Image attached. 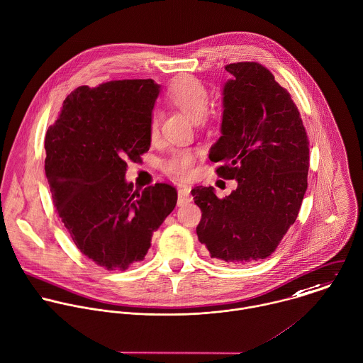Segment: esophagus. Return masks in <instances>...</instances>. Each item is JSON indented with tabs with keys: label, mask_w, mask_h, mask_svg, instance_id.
Masks as SVG:
<instances>
[{
	"label": "esophagus",
	"mask_w": 363,
	"mask_h": 363,
	"mask_svg": "<svg viewBox=\"0 0 363 363\" xmlns=\"http://www.w3.org/2000/svg\"><path fill=\"white\" fill-rule=\"evenodd\" d=\"M191 194H189V189L188 188H181L179 191H178V205L179 206H182V205H185V203H188V202H191Z\"/></svg>",
	"instance_id": "obj_1"
}]
</instances>
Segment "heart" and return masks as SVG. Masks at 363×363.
<instances>
[{"label": "heart", "instance_id": "heart-1", "mask_svg": "<svg viewBox=\"0 0 363 363\" xmlns=\"http://www.w3.org/2000/svg\"><path fill=\"white\" fill-rule=\"evenodd\" d=\"M168 97L195 121L206 114L209 106V93L206 87L192 76H184L174 82L168 90ZM148 131L152 140L158 137L160 116L157 111L151 113ZM162 169L174 178L188 179L195 169V154L188 148L175 150L162 161Z\"/></svg>", "mask_w": 363, "mask_h": 363}]
</instances>
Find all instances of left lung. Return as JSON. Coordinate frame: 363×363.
Returning a JSON list of instances; mask_svg holds the SVG:
<instances>
[{"label":"left lung","instance_id":"1","mask_svg":"<svg viewBox=\"0 0 363 363\" xmlns=\"http://www.w3.org/2000/svg\"><path fill=\"white\" fill-rule=\"evenodd\" d=\"M225 69L222 135L209 160L238 188L219 199L212 186L191 191L202 211L196 235L211 257L246 264L269 257L296 222L310 168L300 111L273 73L257 62Z\"/></svg>","mask_w":363,"mask_h":363}]
</instances>
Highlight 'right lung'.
<instances>
[{"mask_svg": "<svg viewBox=\"0 0 363 363\" xmlns=\"http://www.w3.org/2000/svg\"><path fill=\"white\" fill-rule=\"evenodd\" d=\"M160 93L152 79L80 86L45 135V174L59 218L76 247L107 270L144 260L152 233L174 211L177 189L141 192L125 182L127 161L150 150V117Z\"/></svg>", "mask_w": 363, "mask_h": 363, "instance_id": "obj_1", "label": "right lung"}]
</instances>
